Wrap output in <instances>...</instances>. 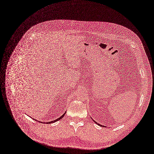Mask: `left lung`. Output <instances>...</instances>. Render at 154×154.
Here are the masks:
<instances>
[{"label": "left lung", "instance_id": "obj_1", "mask_svg": "<svg viewBox=\"0 0 154 154\" xmlns=\"http://www.w3.org/2000/svg\"><path fill=\"white\" fill-rule=\"evenodd\" d=\"M93 121H94V122H95V123H96V124H97V125H99V126H102V127H104V125H100V124H98V123H97V122H96V121H94V120H93Z\"/></svg>", "mask_w": 154, "mask_h": 154}]
</instances>
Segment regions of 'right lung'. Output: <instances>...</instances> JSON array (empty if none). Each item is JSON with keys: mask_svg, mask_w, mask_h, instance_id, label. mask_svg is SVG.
I'll list each match as a JSON object with an SVG mask.
<instances>
[{"mask_svg": "<svg viewBox=\"0 0 154 154\" xmlns=\"http://www.w3.org/2000/svg\"><path fill=\"white\" fill-rule=\"evenodd\" d=\"M66 112H64V113L63 115H61L60 118H57V119H55V120H54V121H50V122H47V124H51V123H54V122H57V121H58V120H60V119H62L63 118V116H64V115L66 114ZM35 121H37L36 119H35ZM44 123H45V122H44Z\"/></svg>", "mask_w": 154, "mask_h": 154, "instance_id": "1", "label": "right lung"}]
</instances>
